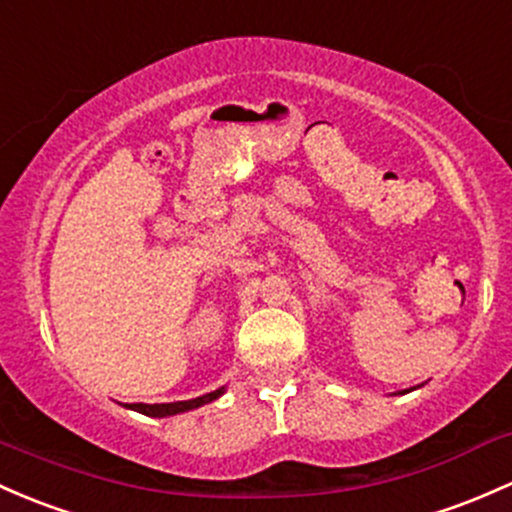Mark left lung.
<instances>
[{
	"label": "left lung",
	"instance_id": "obj_1",
	"mask_svg": "<svg viewBox=\"0 0 512 512\" xmlns=\"http://www.w3.org/2000/svg\"><path fill=\"white\" fill-rule=\"evenodd\" d=\"M417 388H420V386H417ZM410 390H415V388H410ZM410 390H398V393L405 395V393H410Z\"/></svg>",
	"mask_w": 512,
	"mask_h": 512
}]
</instances>
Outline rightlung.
<instances>
[{"instance_id": "1", "label": "right lung", "mask_w": 512, "mask_h": 512, "mask_svg": "<svg viewBox=\"0 0 512 512\" xmlns=\"http://www.w3.org/2000/svg\"><path fill=\"white\" fill-rule=\"evenodd\" d=\"M224 390H227V388L222 386V388L212 390V393L200 395V398L178 400V403H153V405L126 403L124 408L136 410V412H141V415H148V417H173V415H180V412H190V410H195V408H202V405L212 403V400H217L219 395H224Z\"/></svg>"}]
</instances>
